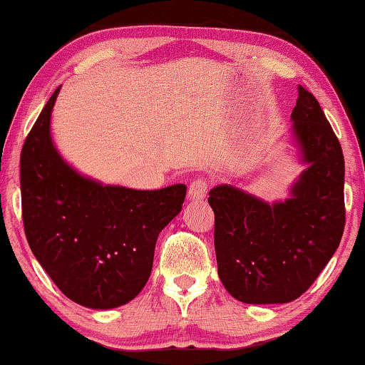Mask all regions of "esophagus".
Listing matches in <instances>:
<instances>
[{
    "label": "esophagus",
    "mask_w": 365,
    "mask_h": 365,
    "mask_svg": "<svg viewBox=\"0 0 365 365\" xmlns=\"http://www.w3.org/2000/svg\"><path fill=\"white\" fill-rule=\"evenodd\" d=\"M208 192V182L205 178H195L188 187V198L190 200H203Z\"/></svg>",
    "instance_id": "esophagus-1"
}]
</instances>
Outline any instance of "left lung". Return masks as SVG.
Instances as JSON below:
<instances>
[{
	"label": "left lung",
	"instance_id": "1",
	"mask_svg": "<svg viewBox=\"0 0 365 365\" xmlns=\"http://www.w3.org/2000/svg\"><path fill=\"white\" fill-rule=\"evenodd\" d=\"M292 121L308 167L290 198L269 205L232 185L210 192L217 275L244 303L297 300L333 257L344 231V155L318 100L302 85Z\"/></svg>",
	"mask_w": 365,
	"mask_h": 365
}]
</instances>
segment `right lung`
Returning a JSON list of instances; mask_svg holds the SVG:
<instances>
[{
    "mask_svg": "<svg viewBox=\"0 0 365 365\" xmlns=\"http://www.w3.org/2000/svg\"><path fill=\"white\" fill-rule=\"evenodd\" d=\"M53 91L21 152V205L29 247L65 297L93 309L126 304L148 284L159 232L187 187L101 185L65 162L51 138Z\"/></svg>",
    "mask_w": 365,
    "mask_h": 365,
    "instance_id": "obj_1",
    "label": "right lung"
}]
</instances>
